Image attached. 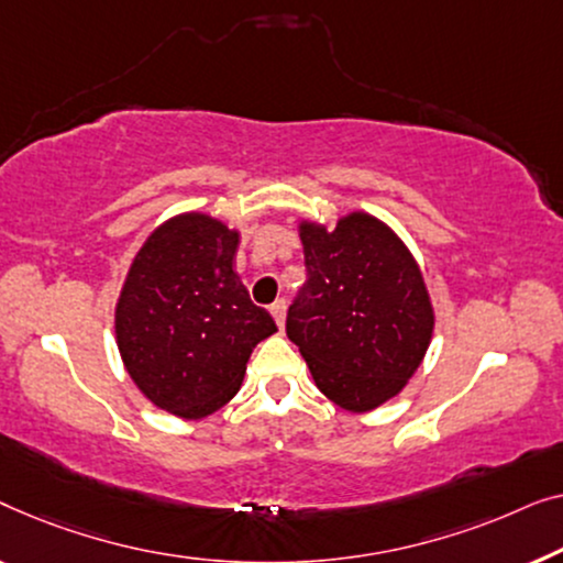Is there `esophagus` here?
<instances>
[{"label":"esophagus","mask_w":563,"mask_h":563,"mask_svg":"<svg viewBox=\"0 0 563 563\" xmlns=\"http://www.w3.org/2000/svg\"><path fill=\"white\" fill-rule=\"evenodd\" d=\"M285 300H275V303L271 306V313H273V319H275V323H278V327L283 329V323H285Z\"/></svg>","instance_id":"esophagus-1"}]
</instances>
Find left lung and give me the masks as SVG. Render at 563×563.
Masks as SVG:
<instances>
[{"instance_id": "1", "label": "left lung", "mask_w": 563, "mask_h": 563, "mask_svg": "<svg viewBox=\"0 0 563 563\" xmlns=\"http://www.w3.org/2000/svg\"><path fill=\"white\" fill-rule=\"evenodd\" d=\"M308 280L285 331L339 408L367 413L421 367L433 306L416 257L385 221L352 211L327 229L300 221Z\"/></svg>"}]
</instances>
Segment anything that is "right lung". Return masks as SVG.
I'll return each instance as SVG.
<instances>
[{
  "label": "right lung",
  "mask_w": 563,
  "mask_h": 563,
  "mask_svg": "<svg viewBox=\"0 0 563 563\" xmlns=\"http://www.w3.org/2000/svg\"><path fill=\"white\" fill-rule=\"evenodd\" d=\"M240 232L201 211L147 236L114 308L124 369L153 406L203 418L240 390L250 354L273 336V316L250 300L234 255Z\"/></svg>",
  "instance_id": "1"
}]
</instances>
